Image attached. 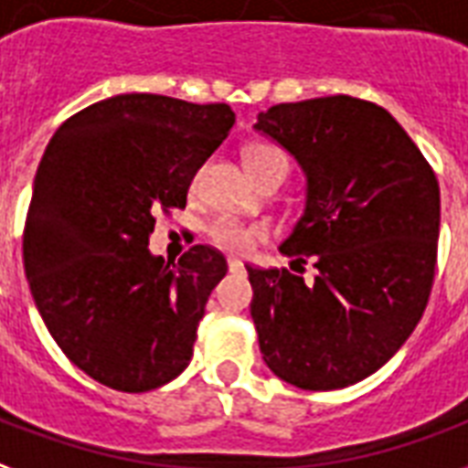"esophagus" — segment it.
Listing matches in <instances>:
<instances>
[{"mask_svg": "<svg viewBox=\"0 0 468 468\" xmlns=\"http://www.w3.org/2000/svg\"><path fill=\"white\" fill-rule=\"evenodd\" d=\"M227 264H229V271H244V264L239 259H229Z\"/></svg>", "mask_w": 468, "mask_h": 468, "instance_id": "34e87169", "label": "esophagus"}]
</instances>
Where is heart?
I'll return each instance as SVG.
<instances>
[{"mask_svg":"<svg viewBox=\"0 0 468 468\" xmlns=\"http://www.w3.org/2000/svg\"><path fill=\"white\" fill-rule=\"evenodd\" d=\"M274 162H286V156L274 149V146L267 144H251L244 152V164L247 169H259V166H267V164ZM264 231L259 227H247L241 221L234 219H217L211 224L209 237L217 247L227 249V251H237V254H244L249 249L254 247V241L261 237Z\"/></svg>","mask_w":468,"mask_h":468,"instance_id":"1","label":"heart"}]
</instances>
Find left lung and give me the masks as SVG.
<instances>
[{
	"instance_id": "8db88e82",
	"label": "left lung",
	"mask_w": 468,
	"mask_h": 468,
	"mask_svg": "<svg viewBox=\"0 0 468 468\" xmlns=\"http://www.w3.org/2000/svg\"><path fill=\"white\" fill-rule=\"evenodd\" d=\"M254 132L304 174V211L282 241L289 269L247 267L251 319L271 374L309 391L356 384L407 342L429 302L439 184L404 126L354 97L259 112Z\"/></svg>"
}]
</instances>
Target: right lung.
<instances>
[{"label":"right lung","instance_id":"1","mask_svg":"<svg viewBox=\"0 0 468 468\" xmlns=\"http://www.w3.org/2000/svg\"><path fill=\"white\" fill-rule=\"evenodd\" d=\"M231 126L227 104L117 94L67 119L44 149L24 271L52 339L99 384L139 394L189 367L227 259L197 244L169 264L149 234L156 211L186 207Z\"/></svg>","mask_w":468,"mask_h":468}]
</instances>
